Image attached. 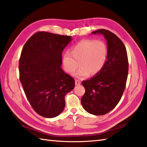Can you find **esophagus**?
<instances>
[{"label": "esophagus", "mask_w": 147, "mask_h": 147, "mask_svg": "<svg viewBox=\"0 0 147 147\" xmlns=\"http://www.w3.org/2000/svg\"><path fill=\"white\" fill-rule=\"evenodd\" d=\"M75 83H76V86H79L80 84V81L79 80H76V82H75Z\"/></svg>", "instance_id": "obj_1"}]
</instances>
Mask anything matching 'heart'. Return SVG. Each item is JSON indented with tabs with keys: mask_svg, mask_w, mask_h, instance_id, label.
<instances>
[{
	"mask_svg": "<svg viewBox=\"0 0 147 147\" xmlns=\"http://www.w3.org/2000/svg\"><path fill=\"white\" fill-rule=\"evenodd\" d=\"M108 58L107 46L102 40L86 39L80 41L71 47L70 53H65L62 56V63L67 73L77 71V77L82 79L90 74L94 76L102 70Z\"/></svg>",
	"mask_w": 147,
	"mask_h": 147,
	"instance_id": "obj_1",
	"label": "heart"
}]
</instances>
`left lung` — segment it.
I'll use <instances>...</instances> for the list:
<instances>
[{"instance_id": "obj_1", "label": "left lung", "mask_w": 147, "mask_h": 147, "mask_svg": "<svg viewBox=\"0 0 147 147\" xmlns=\"http://www.w3.org/2000/svg\"><path fill=\"white\" fill-rule=\"evenodd\" d=\"M91 34L104 36L107 43L108 58L100 73L82 82L86 91L81 103L88 113L103 115L114 109L121 100L127 81L128 58L124 44L112 32L100 29Z\"/></svg>"}]
</instances>
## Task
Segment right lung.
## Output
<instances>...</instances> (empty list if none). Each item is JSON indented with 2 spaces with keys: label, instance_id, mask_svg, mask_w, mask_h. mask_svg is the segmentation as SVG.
<instances>
[{
  "label": "right lung",
  "instance_id": "obj_1",
  "mask_svg": "<svg viewBox=\"0 0 147 147\" xmlns=\"http://www.w3.org/2000/svg\"><path fill=\"white\" fill-rule=\"evenodd\" d=\"M71 40V36L39 32L26 41L21 53L20 82L31 106L44 117L60 114L65 95L75 87L73 78L61 67L62 52Z\"/></svg>",
  "mask_w": 147,
  "mask_h": 147
}]
</instances>
